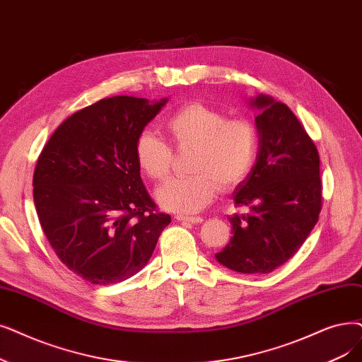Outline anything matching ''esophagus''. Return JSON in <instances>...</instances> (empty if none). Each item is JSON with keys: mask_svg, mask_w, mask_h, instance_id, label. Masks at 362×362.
Returning <instances> with one entry per match:
<instances>
[{"mask_svg": "<svg viewBox=\"0 0 362 362\" xmlns=\"http://www.w3.org/2000/svg\"><path fill=\"white\" fill-rule=\"evenodd\" d=\"M179 222H187V223H201L202 217L199 216H194V217H185V216H177L176 217Z\"/></svg>", "mask_w": 362, "mask_h": 362, "instance_id": "1", "label": "esophagus"}]
</instances>
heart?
I'll return each mask as SVG.
<instances>
[{
    "mask_svg": "<svg viewBox=\"0 0 362 362\" xmlns=\"http://www.w3.org/2000/svg\"><path fill=\"white\" fill-rule=\"evenodd\" d=\"M167 132L177 148H194V176L171 180L155 194L160 207L177 214H195L213 201L217 187L232 189L253 168L257 155L256 125L244 118L228 119L220 109L201 102L186 103L173 112ZM136 160L148 177L163 182L170 176L173 151L153 132L136 140Z\"/></svg>",
    "mask_w": 362,
    "mask_h": 362,
    "instance_id": "1",
    "label": "heart"
}]
</instances>
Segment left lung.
Segmentation results:
<instances>
[{
	"label": "left lung",
	"mask_w": 362,
	"mask_h": 362,
	"mask_svg": "<svg viewBox=\"0 0 362 362\" xmlns=\"http://www.w3.org/2000/svg\"><path fill=\"white\" fill-rule=\"evenodd\" d=\"M259 112L257 155L233 201L232 237L216 260L241 274H269L291 259L318 222L320 155L291 109L268 94L248 100Z\"/></svg>",
	"instance_id": "left-lung-1"
}]
</instances>
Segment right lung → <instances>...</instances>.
<instances>
[{
  "label": "right lung",
  "instance_id": "right-lung-1",
  "mask_svg": "<svg viewBox=\"0 0 362 362\" xmlns=\"http://www.w3.org/2000/svg\"><path fill=\"white\" fill-rule=\"evenodd\" d=\"M167 102L99 100L62 122L37 161L41 228L60 262L91 284L136 275L171 222L155 211L136 160L139 134Z\"/></svg>",
  "mask_w": 362,
  "mask_h": 362
}]
</instances>
